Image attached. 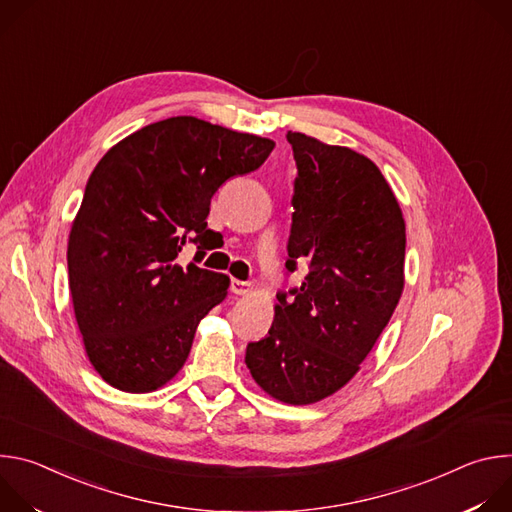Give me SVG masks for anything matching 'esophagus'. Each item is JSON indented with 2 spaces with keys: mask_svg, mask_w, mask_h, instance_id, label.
Segmentation results:
<instances>
[{
  "mask_svg": "<svg viewBox=\"0 0 512 512\" xmlns=\"http://www.w3.org/2000/svg\"><path fill=\"white\" fill-rule=\"evenodd\" d=\"M231 291L237 296H247L251 291V283L249 281H241V279H233L231 281Z\"/></svg>",
  "mask_w": 512,
  "mask_h": 512,
  "instance_id": "34e87169",
  "label": "esophagus"
}]
</instances>
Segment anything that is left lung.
<instances>
[{
  "instance_id": "1",
  "label": "left lung",
  "mask_w": 512,
  "mask_h": 512,
  "mask_svg": "<svg viewBox=\"0 0 512 512\" xmlns=\"http://www.w3.org/2000/svg\"><path fill=\"white\" fill-rule=\"evenodd\" d=\"M298 164L285 267L310 263L294 300L277 296L269 334L247 346L255 383L287 405L340 391L389 324L405 285V218L375 162L287 131Z\"/></svg>"
}]
</instances>
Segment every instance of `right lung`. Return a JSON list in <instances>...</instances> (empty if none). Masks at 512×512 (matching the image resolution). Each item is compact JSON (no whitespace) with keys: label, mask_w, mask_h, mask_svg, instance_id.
I'll use <instances>...</instances> for the list:
<instances>
[{"label":"right lung","mask_w":512,"mask_h":512,"mask_svg":"<svg viewBox=\"0 0 512 512\" xmlns=\"http://www.w3.org/2000/svg\"><path fill=\"white\" fill-rule=\"evenodd\" d=\"M269 137L180 115L145 125L95 166L68 235V287L85 352L99 377L125 393L170 383L200 320L231 279L176 263L186 241L204 243L210 198L257 170ZM202 253V251H198Z\"/></svg>","instance_id":"right-lung-1"}]
</instances>
